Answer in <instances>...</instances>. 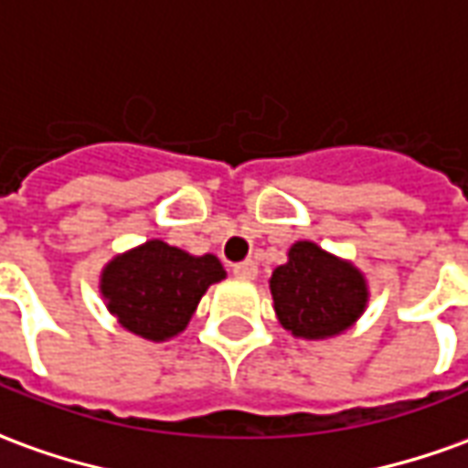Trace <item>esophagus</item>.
I'll list each match as a JSON object with an SVG mask.
<instances>
[{"label":"esophagus","mask_w":468,"mask_h":468,"mask_svg":"<svg viewBox=\"0 0 468 468\" xmlns=\"http://www.w3.org/2000/svg\"><path fill=\"white\" fill-rule=\"evenodd\" d=\"M231 272L237 277H244V280H254L257 277V265H254L252 260H247V262H239V265L231 267Z\"/></svg>","instance_id":"1"}]
</instances>
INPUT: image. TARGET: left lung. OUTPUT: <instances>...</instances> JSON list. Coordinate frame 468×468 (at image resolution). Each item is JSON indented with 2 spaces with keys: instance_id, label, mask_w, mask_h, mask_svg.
I'll use <instances>...</instances> for the list:
<instances>
[{
  "instance_id": "8db88e82",
  "label": "left lung",
  "mask_w": 468,
  "mask_h": 468,
  "mask_svg": "<svg viewBox=\"0 0 468 468\" xmlns=\"http://www.w3.org/2000/svg\"><path fill=\"white\" fill-rule=\"evenodd\" d=\"M270 290L280 324L301 338H328L346 331L369 298L362 272L314 241L290 247L288 262L270 277Z\"/></svg>"
}]
</instances>
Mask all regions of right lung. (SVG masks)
Listing matches in <instances>:
<instances>
[{
	"instance_id": "right-lung-1",
	"label": "right lung",
	"mask_w": 468,
	"mask_h": 468,
	"mask_svg": "<svg viewBox=\"0 0 468 468\" xmlns=\"http://www.w3.org/2000/svg\"><path fill=\"white\" fill-rule=\"evenodd\" d=\"M224 277L227 272L214 254L193 257L153 239L104 267L101 295L127 331L165 341L188 326L203 292Z\"/></svg>"
}]
</instances>
